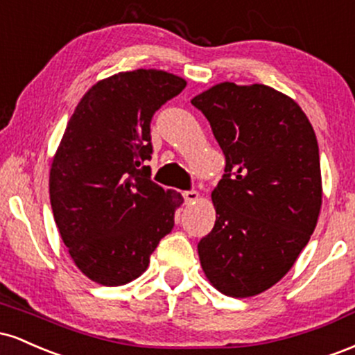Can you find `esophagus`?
Segmentation results:
<instances>
[{
	"label": "esophagus",
	"instance_id": "esophagus-1",
	"mask_svg": "<svg viewBox=\"0 0 355 355\" xmlns=\"http://www.w3.org/2000/svg\"><path fill=\"white\" fill-rule=\"evenodd\" d=\"M200 198V193H198L197 190H187L183 191V200H185L187 203H195Z\"/></svg>",
	"mask_w": 355,
	"mask_h": 355
}]
</instances>
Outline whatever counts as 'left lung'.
Listing matches in <instances>:
<instances>
[{
    "label": "left lung",
    "instance_id": "left-lung-1",
    "mask_svg": "<svg viewBox=\"0 0 355 355\" xmlns=\"http://www.w3.org/2000/svg\"><path fill=\"white\" fill-rule=\"evenodd\" d=\"M225 155L211 191L214 229L198 242L207 279L222 294L252 297L279 282L317 225L319 145L302 108L267 85L220 83L191 100Z\"/></svg>",
    "mask_w": 355,
    "mask_h": 355
}]
</instances>
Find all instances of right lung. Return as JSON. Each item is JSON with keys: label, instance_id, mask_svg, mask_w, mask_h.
<instances>
[{"label": "right lung", "instance_id": "right-lung-1", "mask_svg": "<svg viewBox=\"0 0 355 355\" xmlns=\"http://www.w3.org/2000/svg\"><path fill=\"white\" fill-rule=\"evenodd\" d=\"M187 81L162 70L93 85L64 130L50 170V202L75 266L93 282L123 285L146 270L170 234L180 193L150 178V123Z\"/></svg>", "mask_w": 355, "mask_h": 355}]
</instances>
